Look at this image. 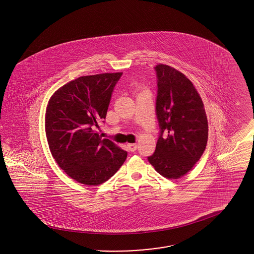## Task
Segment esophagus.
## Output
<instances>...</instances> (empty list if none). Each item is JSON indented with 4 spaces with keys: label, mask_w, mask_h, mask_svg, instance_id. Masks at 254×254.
<instances>
[{
    "label": "esophagus",
    "mask_w": 254,
    "mask_h": 254,
    "mask_svg": "<svg viewBox=\"0 0 254 254\" xmlns=\"http://www.w3.org/2000/svg\"><path fill=\"white\" fill-rule=\"evenodd\" d=\"M138 147L137 144H127V148L129 151H135Z\"/></svg>",
    "instance_id": "esophagus-1"
}]
</instances>
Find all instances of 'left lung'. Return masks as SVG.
Listing matches in <instances>:
<instances>
[{
  "label": "left lung",
  "mask_w": 254,
  "mask_h": 254,
  "mask_svg": "<svg viewBox=\"0 0 254 254\" xmlns=\"http://www.w3.org/2000/svg\"><path fill=\"white\" fill-rule=\"evenodd\" d=\"M155 70L161 133L155 152L147 159L159 174L175 180L190 171L203 155L208 125L203 101L192 82L167 64H158Z\"/></svg>",
  "instance_id": "8db88e82"
}]
</instances>
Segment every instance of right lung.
Segmentation results:
<instances>
[{"label":"right lung","instance_id":"obj_1","mask_svg":"<svg viewBox=\"0 0 254 254\" xmlns=\"http://www.w3.org/2000/svg\"><path fill=\"white\" fill-rule=\"evenodd\" d=\"M123 72L82 76L50 97L45 127L49 149L73 180L98 186L112 177L127 152L94 130L106 119L113 88Z\"/></svg>","mask_w":254,"mask_h":254}]
</instances>
